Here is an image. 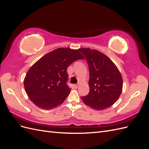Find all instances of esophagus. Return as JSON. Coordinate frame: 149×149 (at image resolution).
Segmentation results:
<instances>
[{
    "instance_id": "obj_1",
    "label": "esophagus",
    "mask_w": 149,
    "mask_h": 149,
    "mask_svg": "<svg viewBox=\"0 0 149 149\" xmlns=\"http://www.w3.org/2000/svg\"><path fill=\"white\" fill-rule=\"evenodd\" d=\"M73 86V88H75V89H77V88H78V84H74V85Z\"/></svg>"
}]
</instances>
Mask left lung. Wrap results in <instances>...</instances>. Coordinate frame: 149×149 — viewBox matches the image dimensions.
Segmentation results:
<instances>
[{"mask_svg":"<svg viewBox=\"0 0 149 149\" xmlns=\"http://www.w3.org/2000/svg\"><path fill=\"white\" fill-rule=\"evenodd\" d=\"M88 62L89 93L81 97L86 105L97 111L118 101L123 90V78L118 68L104 54L89 48H79Z\"/></svg>","mask_w":149,"mask_h":149,"instance_id":"8db88e82","label":"left lung"}]
</instances>
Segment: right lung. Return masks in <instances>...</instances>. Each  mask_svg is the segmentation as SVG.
<instances>
[{
    "mask_svg": "<svg viewBox=\"0 0 149 149\" xmlns=\"http://www.w3.org/2000/svg\"><path fill=\"white\" fill-rule=\"evenodd\" d=\"M84 59L78 49L59 48L42 56L31 66L24 79L25 91L35 104L52 109L64 102L71 88L67 85V68Z\"/></svg>",
    "mask_w": 149,
    "mask_h": 149,
    "instance_id": "obj_1",
    "label": "right lung"
}]
</instances>
